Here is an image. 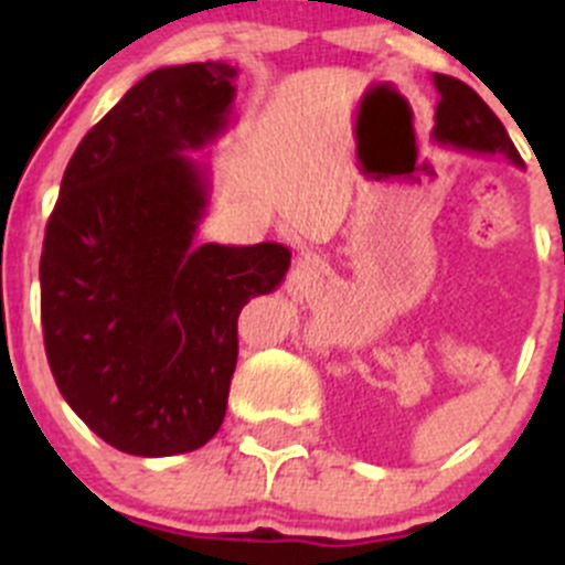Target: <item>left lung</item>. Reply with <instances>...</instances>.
I'll use <instances>...</instances> for the list:
<instances>
[{
	"mask_svg": "<svg viewBox=\"0 0 565 565\" xmlns=\"http://www.w3.org/2000/svg\"><path fill=\"white\" fill-rule=\"evenodd\" d=\"M435 89L440 93L435 111V139L446 145L459 147V150L487 152V156L509 158L511 163L522 167V156L516 152L514 141L505 134L503 122L494 117V111L481 100V95L465 82L451 76L435 73L431 76Z\"/></svg>",
	"mask_w": 565,
	"mask_h": 565,
	"instance_id": "1",
	"label": "left lung"
}]
</instances>
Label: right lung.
<instances>
[{"mask_svg": "<svg viewBox=\"0 0 565 565\" xmlns=\"http://www.w3.org/2000/svg\"><path fill=\"white\" fill-rule=\"evenodd\" d=\"M237 71H152L89 130L40 254L45 358L73 413L134 457L196 451L226 415L237 317L281 284L289 248L193 246L207 177L185 150L226 128Z\"/></svg>", "mask_w": 565, "mask_h": 565, "instance_id": "1", "label": "right lung"}]
</instances>
